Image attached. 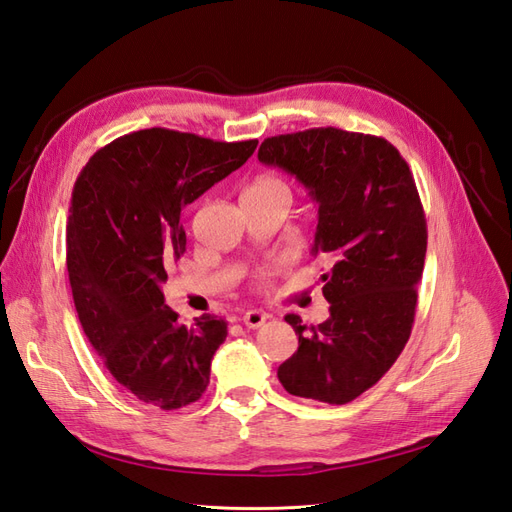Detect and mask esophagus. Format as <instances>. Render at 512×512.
<instances>
[{"label": "esophagus", "instance_id": "1", "mask_svg": "<svg viewBox=\"0 0 512 512\" xmlns=\"http://www.w3.org/2000/svg\"><path fill=\"white\" fill-rule=\"evenodd\" d=\"M267 319H269L267 312H262V310H250V312L243 314V325L250 327V329H258V327H262V325L267 323Z\"/></svg>", "mask_w": 512, "mask_h": 512}]
</instances>
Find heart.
<instances>
[{
  "label": "heart",
  "instance_id": "obj_1",
  "mask_svg": "<svg viewBox=\"0 0 512 512\" xmlns=\"http://www.w3.org/2000/svg\"><path fill=\"white\" fill-rule=\"evenodd\" d=\"M247 191H256V193H267V191H288V185L278 176H258L256 181L245 189Z\"/></svg>",
  "mask_w": 512,
  "mask_h": 512
}]
</instances>
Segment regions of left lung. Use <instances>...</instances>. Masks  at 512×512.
<instances>
[{"instance_id":"1","label":"left lung","mask_w":512,"mask_h":512,"mask_svg":"<svg viewBox=\"0 0 512 512\" xmlns=\"http://www.w3.org/2000/svg\"><path fill=\"white\" fill-rule=\"evenodd\" d=\"M258 161L295 176L319 206L312 254L329 319L301 325L278 368L293 396L351 403L392 368L411 334L426 256V219L407 161L383 137L336 127L267 137Z\"/></svg>"}]
</instances>
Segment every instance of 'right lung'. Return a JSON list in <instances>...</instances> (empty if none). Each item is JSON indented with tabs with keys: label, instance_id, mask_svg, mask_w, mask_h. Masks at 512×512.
I'll list each match as a JSON object with an SVG mask.
<instances>
[{
	"label": "right lung",
	"instance_id": "obj_1",
	"mask_svg": "<svg viewBox=\"0 0 512 512\" xmlns=\"http://www.w3.org/2000/svg\"><path fill=\"white\" fill-rule=\"evenodd\" d=\"M256 146L144 129L96 150L77 176L66 269L79 323L112 377L142 403L178 409L209 385L228 323L202 314L181 325L163 284L187 245L185 206L239 170Z\"/></svg>",
	"mask_w": 512,
	"mask_h": 512
}]
</instances>
